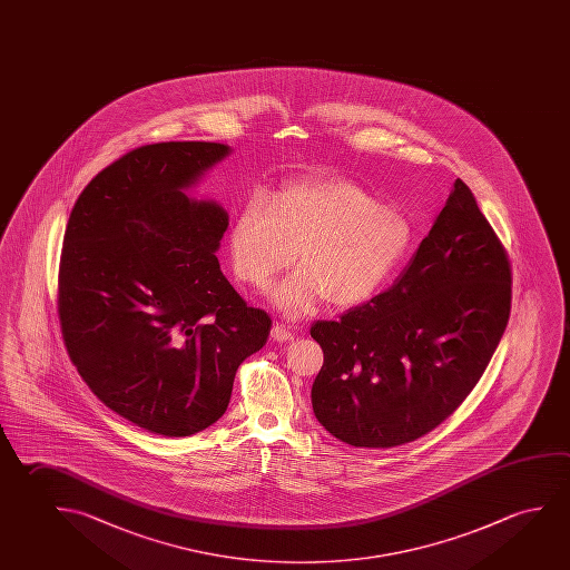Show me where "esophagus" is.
<instances>
[{
	"mask_svg": "<svg viewBox=\"0 0 570 570\" xmlns=\"http://www.w3.org/2000/svg\"><path fill=\"white\" fill-rule=\"evenodd\" d=\"M271 335L274 342H292L294 340V333L289 332L286 325L278 324V322L272 325Z\"/></svg>",
	"mask_w": 570,
	"mask_h": 570,
	"instance_id": "34e87169",
	"label": "esophagus"
}]
</instances>
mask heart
Masks as SVG:
<instances>
[{"instance_id":"obj_1","label":"heart","mask_w":570,"mask_h":570,"mask_svg":"<svg viewBox=\"0 0 570 570\" xmlns=\"http://www.w3.org/2000/svg\"><path fill=\"white\" fill-rule=\"evenodd\" d=\"M412 243L403 210L345 177H309L272 195H254L238 210L228 248L240 282L263 289L298 261L299 271L274 288L289 317L306 316L325 299L350 307L371 298ZM299 254L296 255L295 250Z\"/></svg>"}]
</instances>
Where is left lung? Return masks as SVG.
Returning a JSON list of instances; mask_svg holds the SVG:
<instances>
[{
  "mask_svg": "<svg viewBox=\"0 0 570 570\" xmlns=\"http://www.w3.org/2000/svg\"><path fill=\"white\" fill-rule=\"evenodd\" d=\"M511 312V263L470 187L444 209L391 288L337 322H316L320 424L355 448L421 439L464 403Z\"/></svg>",
  "mask_w": 570,
  "mask_h": 570,
  "instance_id": "1",
  "label": "left lung"
}]
</instances>
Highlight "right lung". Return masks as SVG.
I'll return each mask as SVG.
<instances>
[{
    "mask_svg": "<svg viewBox=\"0 0 570 570\" xmlns=\"http://www.w3.org/2000/svg\"><path fill=\"white\" fill-rule=\"evenodd\" d=\"M228 154L215 141L131 149L80 193L65 230L57 312L72 365L126 421L179 439L219 421L272 320L220 272L228 215L187 195Z\"/></svg>",
    "mask_w": 570,
    "mask_h": 570,
    "instance_id": "obj_1",
    "label": "right lung"
}]
</instances>
